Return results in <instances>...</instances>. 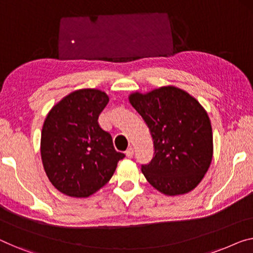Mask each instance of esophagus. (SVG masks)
<instances>
[{
  "mask_svg": "<svg viewBox=\"0 0 253 253\" xmlns=\"http://www.w3.org/2000/svg\"><path fill=\"white\" fill-rule=\"evenodd\" d=\"M126 156L128 157V158H131L134 156V148H128L127 150H126Z\"/></svg>",
  "mask_w": 253,
  "mask_h": 253,
  "instance_id": "esophagus-1",
  "label": "esophagus"
}]
</instances>
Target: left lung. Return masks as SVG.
<instances>
[{"instance_id":"left-lung-1","label":"left lung","mask_w":253,"mask_h":253,"mask_svg":"<svg viewBox=\"0 0 253 253\" xmlns=\"http://www.w3.org/2000/svg\"><path fill=\"white\" fill-rule=\"evenodd\" d=\"M129 103L148 125L154 157L142 172L165 195L186 194L207 174L213 156L212 128L199 101L175 86L134 92Z\"/></svg>"}]
</instances>
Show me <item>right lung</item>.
Returning a JSON list of instances; mask_svg holds the SVG:
<instances>
[{
	"mask_svg": "<svg viewBox=\"0 0 253 253\" xmlns=\"http://www.w3.org/2000/svg\"><path fill=\"white\" fill-rule=\"evenodd\" d=\"M108 102L103 90L77 89L54 104L44 120L41 135L44 170L52 185L68 197L87 198L95 193L125 158L97 123Z\"/></svg>",
	"mask_w": 253,
	"mask_h": 253,
	"instance_id": "obj_1",
	"label": "right lung"
}]
</instances>
